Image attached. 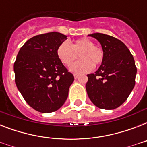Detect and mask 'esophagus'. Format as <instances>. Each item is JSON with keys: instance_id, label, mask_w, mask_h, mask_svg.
Here are the masks:
<instances>
[{"instance_id": "esophagus-1", "label": "esophagus", "mask_w": 147, "mask_h": 147, "mask_svg": "<svg viewBox=\"0 0 147 147\" xmlns=\"http://www.w3.org/2000/svg\"><path fill=\"white\" fill-rule=\"evenodd\" d=\"M78 74H74V78H78Z\"/></svg>"}]
</instances>
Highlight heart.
I'll return each instance as SVG.
<instances>
[{
	"mask_svg": "<svg viewBox=\"0 0 147 147\" xmlns=\"http://www.w3.org/2000/svg\"><path fill=\"white\" fill-rule=\"evenodd\" d=\"M56 54L59 59L69 66L78 58V60L70 67V70L75 73H82L92 71L94 67L101 64L104 53L101 48L95 46L93 40L88 38H81L74 41L71 45L68 42H62L58 47Z\"/></svg>",
	"mask_w": 147,
	"mask_h": 147,
	"instance_id": "1",
	"label": "heart"
}]
</instances>
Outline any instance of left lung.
Here are the masks:
<instances>
[{"instance_id": "1", "label": "left lung", "mask_w": 147, "mask_h": 147, "mask_svg": "<svg viewBox=\"0 0 147 147\" xmlns=\"http://www.w3.org/2000/svg\"><path fill=\"white\" fill-rule=\"evenodd\" d=\"M88 36L100 43L104 59L98 71L88 75V95L99 108L115 109L127 99L134 87V59L126 45L117 38L99 33Z\"/></svg>"}]
</instances>
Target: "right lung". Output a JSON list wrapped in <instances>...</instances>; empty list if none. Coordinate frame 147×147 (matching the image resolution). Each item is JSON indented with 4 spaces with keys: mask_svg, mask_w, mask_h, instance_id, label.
<instances>
[{
    "mask_svg": "<svg viewBox=\"0 0 147 147\" xmlns=\"http://www.w3.org/2000/svg\"><path fill=\"white\" fill-rule=\"evenodd\" d=\"M67 39L57 32L30 38L20 48L14 62L15 83L24 100L33 109L51 113L65 102L74 76L56 54Z\"/></svg>",
    "mask_w": 147,
    "mask_h": 147,
    "instance_id": "add662e5",
    "label": "right lung"
}]
</instances>
